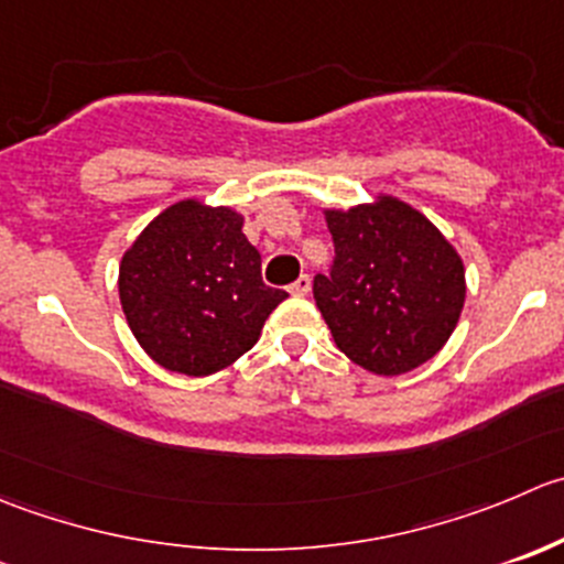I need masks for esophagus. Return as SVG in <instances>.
<instances>
[{"label": "esophagus", "instance_id": "34e87169", "mask_svg": "<svg viewBox=\"0 0 564 564\" xmlns=\"http://www.w3.org/2000/svg\"><path fill=\"white\" fill-rule=\"evenodd\" d=\"M289 292H292L294 297H305V294L311 292V278L308 275H300L297 281H294L292 286H289Z\"/></svg>", "mask_w": 564, "mask_h": 564}]
</instances>
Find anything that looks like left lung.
Masks as SVG:
<instances>
[{
  "label": "left lung",
  "mask_w": 564,
  "mask_h": 564,
  "mask_svg": "<svg viewBox=\"0 0 564 564\" xmlns=\"http://www.w3.org/2000/svg\"><path fill=\"white\" fill-rule=\"evenodd\" d=\"M327 228L336 256L314 300L336 347L386 377L433 358L466 303V270L444 234L397 198L327 212Z\"/></svg>",
  "instance_id": "8db88e82"
}]
</instances>
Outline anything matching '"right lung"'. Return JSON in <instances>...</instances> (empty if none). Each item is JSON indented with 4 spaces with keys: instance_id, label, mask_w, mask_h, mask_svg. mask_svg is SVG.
<instances>
[{
    "instance_id": "obj_1",
    "label": "right lung",
    "mask_w": 564,
    "mask_h": 564,
    "mask_svg": "<svg viewBox=\"0 0 564 564\" xmlns=\"http://www.w3.org/2000/svg\"><path fill=\"white\" fill-rule=\"evenodd\" d=\"M120 305L140 347L165 369L204 377L226 369L289 297L261 281V256L237 212L182 200L126 250Z\"/></svg>"
}]
</instances>
